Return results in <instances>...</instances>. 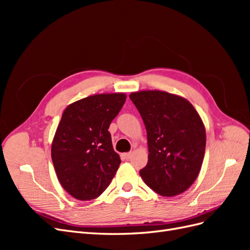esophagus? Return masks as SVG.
Listing matches in <instances>:
<instances>
[{"mask_svg":"<svg viewBox=\"0 0 250 250\" xmlns=\"http://www.w3.org/2000/svg\"><path fill=\"white\" fill-rule=\"evenodd\" d=\"M131 155H132V153H131V152H127V153H123V154H122V157L124 158V160L128 161V160H130Z\"/></svg>","mask_w":250,"mask_h":250,"instance_id":"34e87169","label":"esophagus"}]
</instances>
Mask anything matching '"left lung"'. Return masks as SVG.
Masks as SVG:
<instances>
[{
    "label": "left lung",
    "instance_id": "obj_1",
    "mask_svg": "<svg viewBox=\"0 0 250 250\" xmlns=\"http://www.w3.org/2000/svg\"><path fill=\"white\" fill-rule=\"evenodd\" d=\"M130 100L144 121L148 163L140 175L165 197L184 193L200 172L206 151V128L193 105L162 90L131 93Z\"/></svg>",
    "mask_w": 250,
    "mask_h": 250
}]
</instances>
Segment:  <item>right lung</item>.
<instances>
[{"mask_svg": "<svg viewBox=\"0 0 250 250\" xmlns=\"http://www.w3.org/2000/svg\"><path fill=\"white\" fill-rule=\"evenodd\" d=\"M126 95L99 94L70 104L58 124L51 156L57 178L78 200L95 199L106 190L119 169L108 131Z\"/></svg>", "mask_w": 250, "mask_h": 250, "instance_id": "1", "label": "right lung"}]
</instances>
